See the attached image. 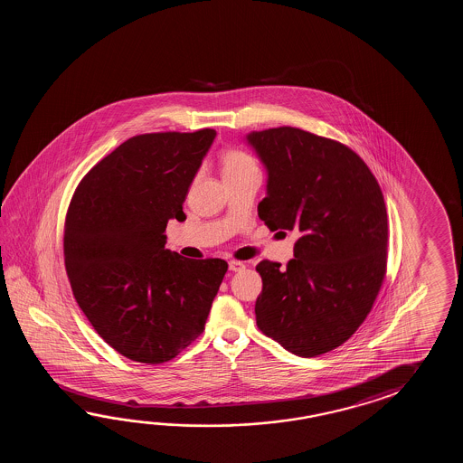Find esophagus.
Listing matches in <instances>:
<instances>
[{
    "mask_svg": "<svg viewBox=\"0 0 463 463\" xmlns=\"http://www.w3.org/2000/svg\"><path fill=\"white\" fill-rule=\"evenodd\" d=\"M228 269H230V271H233V273H236V271H241V269H245V263H243V261H235V260H232V261L228 263Z\"/></svg>",
    "mask_w": 463,
    "mask_h": 463,
    "instance_id": "1",
    "label": "esophagus"
}]
</instances>
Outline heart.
<instances>
[{
  "label": "heart",
  "instance_id": "1",
  "mask_svg": "<svg viewBox=\"0 0 463 463\" xmlns=\"http://www.w3.org/2000/svg\"><path fill=\"white\" fill-rule=\"evenodd\" d=\"M251 168H256L255 160L241 150L233 148V150H227L222 156V174H223V177L238 175V174H243V172L251 170Z\"/></svg>",
  "mask_w": 463,
  "mask_h": 463
}]
</instances>
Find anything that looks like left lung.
Masks as SVG:
<instances>
[{
    "instance_id": "left-lung-1",
    "label": "left lung",
    "mask_w": 463,
    "mask_h": 463,
    "mask_svg": "<svg viewBox=\"0 0 463 463\" xmlns=\"http://www.w3.org/2000/svg\"><path fill=\"white\" fill-rule=\"evenodd\" d=\"M266 170L258 217L298 233L286 268L263 260L256 325L301 357L343 345L369 315L387 261V212L374 175L331 138L295 128L246 134Z\"/></svg>"
}]
</instances>
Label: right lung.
Returning a JSON list of instances; mask_svg holds the SVG:
<instances>
[{"instance_id":"right-lung-1","label":"right lung","mask_w":463,"mask_h":463,"mask_svg":"<svg viewBox=\"0 0 463 463\" xmlns=\"http://www.w3.org/2000/svg\"><path fill=\"white\" fill-rule=\"evenodd\" d=\"M217 132L128 138L79 184L64 232V261L79 307L128 359L160 364L203 333L227 273L218 258L165 250L168 220L184 222L188 188Z\"/></svg>"}]
</instances>
